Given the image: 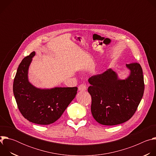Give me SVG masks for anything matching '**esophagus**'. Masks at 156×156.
<instances>
[{"mask_svg": "<svg viewBox=\"0 0 156 156\" xmlns=\"http://www.w3.org/2000/svg\"><path fill=\"white\" fill-rule=\"evenodd\" d=\"M78 90L80 91H84L86 90V85H84V84H82L81 85H80V86L78 87Z\"/></svg>", "mask_w": 156, "mask_h": 156, "instance_id": "obj_1", "label": "esophagus"}]
</instances>
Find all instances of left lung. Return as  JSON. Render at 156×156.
<instances>
[{
	"label": "left lung",
	"mask_w": 156,
	"mask_h": 156,
	"mask_svg": "<svg viewBox=\"0 0 156 156\" xmlns=\"http://www.w3.org/2000/svg\"><path fill=\"white\" fill-rule=\"evenodd\" d=\"M130 71L125 80L109 69L92 76L88 81V92L92 99L91 113L104 125H116L128 121L134 115L143 96L144 77L138 63L126 65Z\"/></svg>",
	"instance_id": "8db88e82"
}]
</instances>
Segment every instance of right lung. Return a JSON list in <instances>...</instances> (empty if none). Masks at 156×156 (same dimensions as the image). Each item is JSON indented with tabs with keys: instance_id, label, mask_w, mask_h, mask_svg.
<instances>
[{
	"instance_id": "right-lung-1",
	"label": "right lung",
	"mask_w": 156,
	"mask_h": 156,
	"mask_svg": "<svg viewBox=\"0 0 156 156\" xmlns=\"http://www.w3.org/2000/svg\"><path fill=\"white\" fill-rule=\"evenodd\" d=\"M33 52L18 66L14 78L13 91L20 112L28 121L49 125L57 121L75 98L78 87H55L41 89L28 80V70L35 55Z\"/></svg>"
}]
</instances>
